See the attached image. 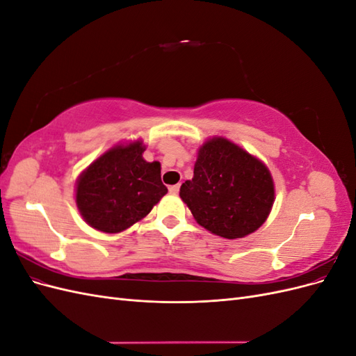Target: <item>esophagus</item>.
<instances>
[{
    "label": "esophagus",
    "mask_w": 356,
    "mask_h": 356,
    "mask_svg": "<svg viewBox=\"0 0 356 356\" xmlns=\"http://www.w3.org/2000/svg\"><path fill=\"white\" fill-rule=\"evenodd\" d=\"M178 191H179V184H175V186H170V187H169V193H170V195H177Z\"/></svg>",
    "instance_id": "obj_1"
}]
</instances>
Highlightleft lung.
I'll return each mask as SVG.
<instances>
[{
	"label": "left lung",
	"instance_id": "obj_1",
	"mask_svg": "<svg viewBox=\"0 0 356 356\" xmlns=\"http://www.w3.org/2000/svg\"><path fill=\"white\" fill-rule=\"evenodd\" d=\"M193 217L215 236L241 239L266 222L275 202V182L264 161L224 136L197 149L193 178L179 188Z\"/></svg>",
	"mask_w": 356,
	"mask_h": 356
}]
</instances>
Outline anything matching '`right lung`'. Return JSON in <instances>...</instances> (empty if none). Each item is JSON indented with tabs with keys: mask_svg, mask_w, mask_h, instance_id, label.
<instances>
[{
	"mask_svg": "<svg viewBox=\"0 0 356 356\" xmlns=\"http://www.w3.org/2000/svg\"><path fill=\"white\" fill-rule=\"evenodd\" d=\"M143 139L120 143L95 159L77 178L75 204L102 233H120L144 220L168 188L159 161H147Z\"/></svg>",
	"mask_w": 356,
	"mask_h": 356,
	"instance_id": "right-lung-1",
	"label": "right lung"
}]
</instances>
